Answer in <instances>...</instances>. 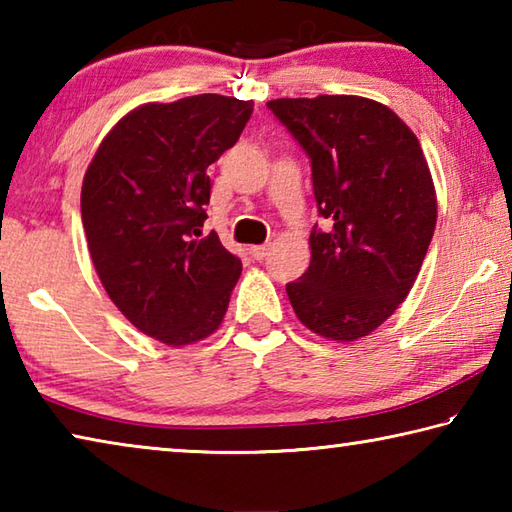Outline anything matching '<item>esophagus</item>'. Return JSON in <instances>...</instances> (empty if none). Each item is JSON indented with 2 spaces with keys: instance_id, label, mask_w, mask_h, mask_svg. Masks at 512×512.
Masks as SVG:
<instances>
[{
  "instance_id": "obj_1",
  "label": "esophagus",
  "mask_w": 512,
  "mask_h": 512,
  "mask_svg": "<svg viewBox=\"0 0 512 512\" xmlns=\"http://www.w3.org/2000/svg\"><path fill=\"white\" fill-rule=\"evenodd\" d=\"M268 250H271V246L268 244H262V246H250V255H253L255 259H264L268 255Z\"/></svg>"
}]
</instances>
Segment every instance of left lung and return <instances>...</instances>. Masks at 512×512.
<instances>
[{"mask_svg": "<svg viewBox=\"0 0 512 512\" xmlns=\"http://www.w3.org/2000/svg\"><path fill=\"white\" fill-rule=\"evenodd\" d=\"M266 108L311 164L318 214L311 262L287 296L332 341L368 336L409 296L436 228V192L418 137L391 108L350 94Z\"/></svg>", "mask_w": 512, "mask_h": 512, "instance_id": "obj_1", "label": "left lung"}]
</instances>
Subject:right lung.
I'll use <instances>...</instances> for the list:
<instances>
[{"instance_id": "right-lung-1", "label": "right lung", "mask_w": 512, "mask_h": 512, "mask_svg": "<svg viewBox=\"0 0 512 512\" xmlns=\"http://www.w3.org/2000/svg\"><path fill=\"white\" fill-rule=\"evenodd\" d=\"M253 101L196 94L128 112L101 142L81 189V219L110 300L167 345L210 336L228 311L241 259L203 237L207 167L235 146Z\"/></svg>"}]
</instances>
